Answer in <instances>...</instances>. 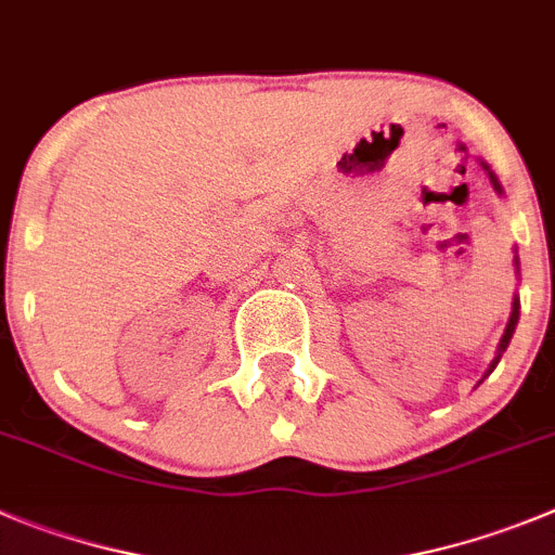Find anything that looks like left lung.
<instances>
[{"label": "left lung", "instance_id": "obj_1", "mask_svg": "<svg viewBox=\"0 0 555 555\" xmlns=\"http://www.w3.org/2000/svg\"><path fill=\"white\" fill-rule=\"evenodd\" d=\"M481 167H485V170H487V176H490V184H492V190H495L498 195H503V186H501V181H498V176H495V172L490 170V165H487V162H481ZM515 272L520 274V258H517V256H515ZM517 319H520V299L515 297V302H512L509 322H506V330H503V335H501V344H498V352H495V358H492V363H490V369H487V374H485V377H490V374H492V369H495V365H498V360H501V354L506 352V347H509V340H512V335H515V327H517Z\"/></svg>", "mask_w": 555, "mask_h": 555}]
</instances>
